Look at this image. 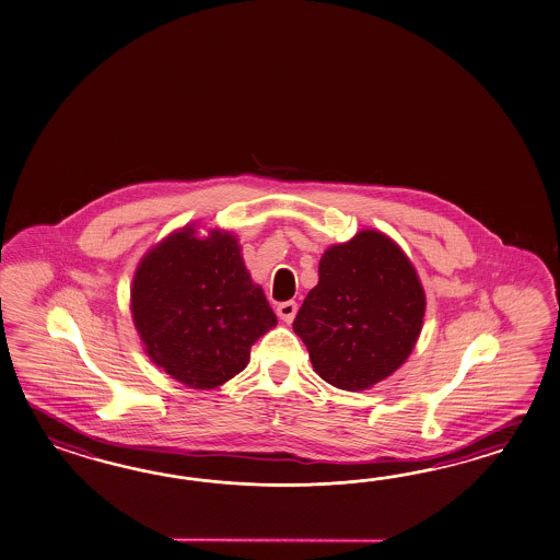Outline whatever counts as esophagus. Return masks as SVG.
<instances>
[{"mask_svg": "<svg viewBox=\"0 0 560 560\" xmlns=\"http://www.w3.org/2000/svg\"><path fill=\"white\" fill-rule=\"evenodd\" d=\"M278 316H280V320H284L287 325H290L292 320H294V316H296V311H299V304L296 302H292V300H288V302H282V304H278Z\"/></svg>", "mask_w": 560, "mask_h": 560, "instance_id": "34e87169", "label": "esophagus"}]
</instances>
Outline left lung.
<instances>
[{"label": "left lung", "instance_id": "obj_1", "mask_svg": "<svg viewBox=\"0 0 560 560\" xmlns=\"http://www.w3.org/2000/svg\"><path fill=\"white\" fill-rule=\"evenodd\" d=\"M425 290L401 246L378 230H361L326 247L318 284L294 318L316 375L342 390L371 389L416 349Z\"/></svg>", "mask_w": 560, "mask_h": 560}]
</instances>
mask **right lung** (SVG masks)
<instances>
[{
	"instance_id": "obj_1",
	"label": "right lung",
	"mask_w": 560,
	"mask_h": 560,
	"mask_svg": "<svg viewBox=\"0 0 560 560\" xmlns=\"http://www.w3.org/2000/svg\"><path fill=\"white\" fill-rule=\"evenodd\" d=\"M130 314L144 352L191 389H215L242 373L252 345L278 325L242 247L220 228L171 232L144 254L130 284Z\"/></svg>"
}]
</instances>
